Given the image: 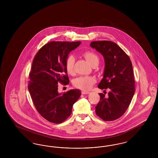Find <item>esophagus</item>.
<instances>
[{
  "instance_id": "obj_1",
  "label": "esophagus",
  "mask_w": 158,
  "mask_h": 158,
  "mask_svg": "<svg viewBox=\"0 0 158 158\" xmlns=\"http://www.w3.org/2000/svg\"><path fill=\"white\" fill-rule=\"evenodd\" d=\"M90 92H88V91H85V90H82V94H89Z\"/></svg>"
}]
</instances>
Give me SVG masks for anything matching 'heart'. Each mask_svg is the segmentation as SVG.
Masks as SVG:
<instances>
[{"label":"heart","mask_w":158,"mask_h":158,"mask_svg":"<svg viewBox=\"0 0 158 158\" xmlns=\"http://www.w3.org/2000/svg\"><path fill=\"white\" fill-rule=\"evenodd\" d=\"M84 57L89 61L92 66H97L99 57L97 54L92 51H87L83 54ZM75 58L73 56H69L66 59L65 68L69 75H73L75 73ZM96 82V79L92 76H82L75 79L73 81L74 86L85 91L90 89L94 84Z\"/></svg>","instance_id":"b5f03b06"}]
</instances>
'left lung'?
<instances>
[{
  "instance_id": "left-lung-1",
  "label": "left lung",
  "mask_w": 158,
  "mask_h": 158,
  "mask_svg": "<svg viewBox=\"0 0 158 158\" xmlns=\"http://www.w3.org/2000/svg\"><path fill=\"white\" fill-rule=\"evenodd\" d=\"M90 45L105 59L104 77L98 85L101 89L109 88L108 96L100 93L95 113L105 121L118 119L127 110L135 92L132 63L127 54L111 41H92Z\"/></svg>"
}]
</instances>
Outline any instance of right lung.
I'll return each mask as SVG.
<instances>
[{
  "instance_id": "1",
  "label": "right lung",
  "mask_w": 158,
  "mask_h": 158,
  "mask_svg": "<svg viewBox=\"0 0 158 158\" xmlns=\"http://www.w3.org/2000/svg\"><path fill=\"white\" fill-rule=\"evenodd\" d=\"M81 41H51L35 55L29 74L28 88L39 114L51 123L59 124L71 115L72 106L80 97L79 89L58 92V83H69L65 61L69 53Z\"/></svg>"
}]
</instances>
